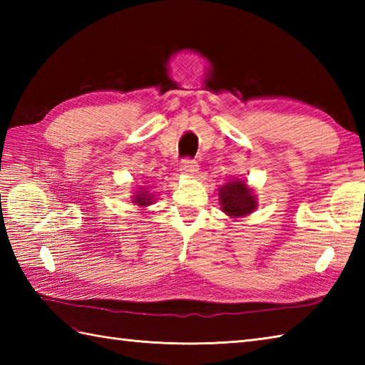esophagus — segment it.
Returning a JSON list of instances; mask_svg holds the SVG:
<instances>
[{
  "label": "esophagus",
  "mask_w": 365,
  "mask_h": 365,
  "mask_svg": "<svg viewBox=\"0 0 365 365\" xmlns=\"http://www.w3.org/2000/svg\"><path fill=\"white\" fill-rule=\"evenodd\" d=\"M180 170H182L183 175H195L199 170V165L192 160H183L182 165H180Z\"/></svg>",
  "instance_id": "obj_1"
}]
</instances>
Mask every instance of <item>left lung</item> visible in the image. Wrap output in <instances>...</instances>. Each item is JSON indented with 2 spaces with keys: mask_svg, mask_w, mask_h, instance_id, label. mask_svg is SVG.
I'll return each mask as SVG.
<instances>
[{
  "mask_svg": "<svg viewBox=\"0 0 365 365\" xmlns=\"http://www.w3.org/2000/svg\"><path fill=\"white\" fill-rule=\"evenodd\" d=\"M221 210L229 218L238 220L257 210L259 202L254 190L243 178H232L218 188Z\"/></svg>",
  "mask_w": 365,
  "mask_h": 365,
  "instance_id": "obj_1",
  "label": "left lung"
}]
</instances>
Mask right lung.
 I'll list each match as a JSON object with an SVG mask.
<instances>
[{"mask_svg": "<svg viewBox=\"0 0 365 365\" xmlns=\"http://www.w3.org/2000/svg\"><path fill=\"white\" fill-rule=\"evenodd\" d=\"M130 197H131V202L138 205L139 208H145L155 202V192H150L147 187L138 188V191H135Z\"/></svg>", "mask_w": 365, "mask_h": 365, "instance_id": "1", "label": "right lung"}]
</instances>
